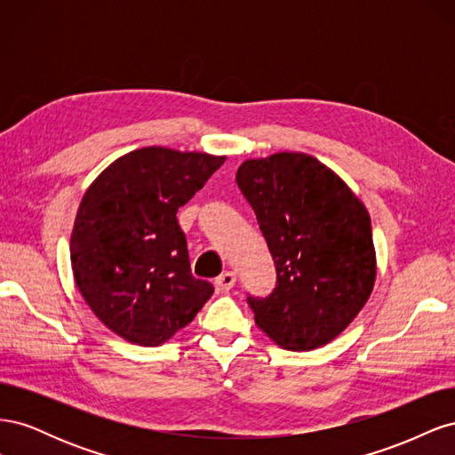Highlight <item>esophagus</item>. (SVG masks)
I'll use <instances>...</instances> for the list:
<instances>
[{
	"label": "esophagus",
	"instance_id": "esophagus-1",
	"mask_svg": "<svg viewBox=\"0 0 455 455\" xmlns=\"http://www.w3.org/2000/svg\"><path fill=\"white\" fill-rule=\"evenodd\" d=\"M235 283H237V275L233 271H226V273L220 275V277H216V286L224 292L231 291V288L235 286Z\"/></svg>",
	"mask_w": 455,
	"mask_h": 455
}]
</instances>
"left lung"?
Instances as JSON below:
<instances>
[{
	"mask_svg": "<svg viewBox=\"0 0 455 455\" xmlns=\"http://www.w3.org/2000/svg\"><path fill=\"white\" fill-rule=\"evenodd\" d=\"M235 180L277 271L267 298H246L256 324L284 349L326 346L374 288L368 211L336 172L307 154L249 159Z\"/></svg>",
	"mask_w": 455,
	"mask_h": 455,
	"instance_id": "left-lung-1",
	"label": "left lung"
}]
</instances>
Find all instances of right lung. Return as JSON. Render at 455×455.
<instances>
[{
    "label": "right lung",
    "mask_w": 455,
    "mask_h": 455,
    "mask_svg": "<svg viewBox=\"0 0 455 455\" xmlns=\"http://www.w3.org/2000/svg\"><path fill=\"white\" fill-rule=\"evenodd\" d=\"M224 161L149 146L114 161L85 191L70 239L74 279L117 336L161 346L212 296V284L191 275L176 212Z\"/></svg>",
    "instance_id": "1"
}]
</instances>
